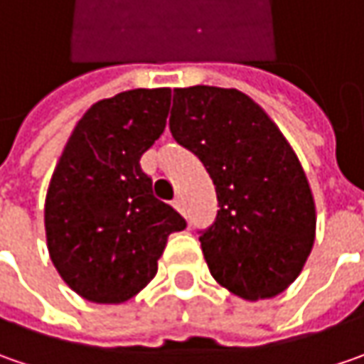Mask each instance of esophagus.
I'll return each instance as SVG.
<instances>
[{
    "mask_svg": "<svg viewBox=\"0 0 364 364\" xmlns=\"http://www.w3.org/2000/svg\"><path fill=\"white\" fill-rule=\"evenodd\" d=\"M173 208H175L177 212L185 213V203H183V198L175 199V201H173Z\"/></svg>",
    "mask_w": 364,
    "mask_h": 364,
    "instance_id": "obj_1",
    "label": "esophagus"
}]
</instances>
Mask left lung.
Wrapping results in <instances>:
<instances>
[{
    "label": "left lung",
    "instance_id": "left-lung-1",
    "mask_svg": "<svg viewBox=\"0 0 364 364\" xmlns=\"http://www.w3.org/2000/svg\"><path fill=\"white\" fill-rule=\"evenodd\" d=\"M173 138L199 156L218 193V218L201 236L212 277L259 301L285 291L316 240L306 171L277 124L238 89H175Z\"/></svg>",
    "mask_w": 364,
    "mask_h": 364
}]
</instances>
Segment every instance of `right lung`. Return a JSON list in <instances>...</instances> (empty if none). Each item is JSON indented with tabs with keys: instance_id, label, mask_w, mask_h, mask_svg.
Instances as JSON below:
<instances>
[{
	"instance_id": "add662e5",
	"label": "right lung",
	"mask_w": 364,
	"mask_h": 364,
	"mask_svg": "<svg viewBox=\"0 0 364 364\" xmlns=\"http://www.w3.org/2000/svg\"><path fill=\"white\" fill-rule=\"evenodd\" d=\"M171 89H130L93 103L50 177L44 230L50 261L77 295L124 304L151 283L168 234L187 224L152 196L140 156L165 132Z\"/></svg>"
}]
</instances>
